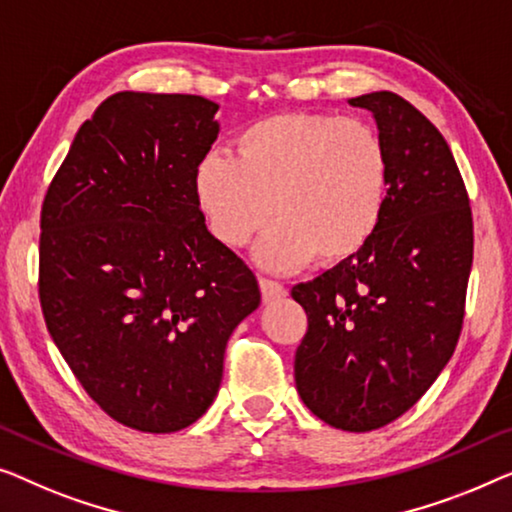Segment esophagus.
I'll use <instances>...</instances> for the list:
<instances>
[{
    "instance_id": "34e87169",
    "label": "esophagus",
    "mask_w": 512,
    "mask_h": 512,
    "mask_svg": "<svg viewBox=\"0 0 512 512\" xmlns=\"http://www.w3.org/2000/svg\"><path fill=\"white\" fill-rule=\"evenodd\" d=\"M259 290H262L264 304H271V301L283 299L287 294L285 287L280 285L278 280H271V278H259Z\"/></svg>"
}]
</instances>
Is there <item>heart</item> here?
I'll return each mask as SVG.
<instances>
[{
  "instance_id": "obj_1",
  "label": "heart",
  "mask_w": 512,
  "mask_h": 512,
  "mask_svg": "<svg viewBox=\"0 0 512 512\" xmlns=\"http://www.w3.org/2000/svg\"><path fill=\"white\" fill-rule=\"evenodd\" d=\"M390 155L369 122L331 113H276L234 136V157L208 153L194 171V194L220 243H259L271 269L355 257L383 220Z\"/></svg>"
}]
</instances>
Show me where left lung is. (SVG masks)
I'll list each match as a JSON object with an SVG mask.
<instances>
[{
	"label": "left lung",
	"instance_id": "1",
	"mask_svg": "<svg viewBox=\"0 0 512 512\" xmlns=\"http://www.w3.org/2000/svg\"><path fill=\"white\" fill-rule=\"evenodd\" d=\"M350 104L373 113L387 146V204L355 257L292 287L308 315L294 380L322 422L371 431L413 408L457 348L473 218L462 174L434 122L387 90Z\"/></svg>",
	"mask_w": 512,
	"mask_h": 512
}]
</instances>
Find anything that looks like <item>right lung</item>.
I'll list each match as a JSON object with an SVG mask.
<instances>
[{
  "label": "right lung",
  "instance_id": "1",
  "mask_svg": "<svg viewBox=\"0 0 512 512\" xmlns=\"http://www.w3.org/2000/svg\"><path fill=\"white\" fill-rule=\"evenodd\" d=\"M199 95L118 92L78 129L41 206L43 320L90 399L125 427H190L259 306L248 264L206 229L194 171L220 125Z\"/></svg>",
  "mask_w": 512,
  "mask_h": 512
}]
</instances>
